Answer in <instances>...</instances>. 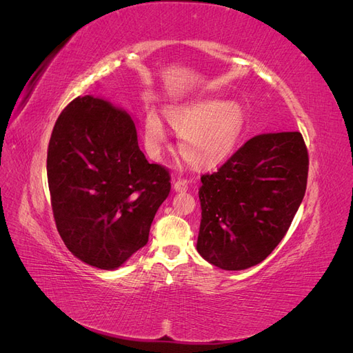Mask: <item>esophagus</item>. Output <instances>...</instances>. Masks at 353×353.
<instances>
[{"mask_svg": "<svg viewBox=\"0 0 353 353\" xmlns=\"http://www.w3.org/2000/svg\"><path fill=\"white\" fill-rule=\"evenodd\" d=\"M174 190L175 191H181V193H183V191H187L188 190V181L183 179V178L176 179L175 184H174Z\"/></svg>", "mask_w": 353, "mask_h": 353, "instance_id": "34e87169", "label": "esophagus"}]
</instances>
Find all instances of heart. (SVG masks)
Segmentation results:
<instances>
[{
    "label": "heart",
    "instance_id": "heart-1",
    "mask_svg": "<svg viewBox=\"0 0 353 353\" xmlns=\"http://www.w3.org/2000/svg\"><path fill=\"white\" fill-rule=\"evenodd\" d=\"M166 121L181 137L179 152L196 169H213L231 156L245 126V110L236 101L200 100L165 110ZM144 143L152 154H159L168 143L162 121L153 113L144 121Z\"/></svg>",
    "mask_w": 353,
    "mask_h": 353
}]
</instances>
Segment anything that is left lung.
I'll return each mask as SVG.
<instances>
[{
  "instance_id": "obj_1",
  "label": "left lung",
  "mask_w": 353,
  "mask_h": 353,
  "mask_svg": "<svg viewBox=\"0 0 353 353\" xmlns=\"http://www.w3.org/2000/svg\"><path fill=\"white\" fill-rule=\"evenodd\" d=\"M309 157L301 132L252 138L216 172L201 176L197 252L227 271L268 258L303 200Z\"/></svg>"
}]
</instances>
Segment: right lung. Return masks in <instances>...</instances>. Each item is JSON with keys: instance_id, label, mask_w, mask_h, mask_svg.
<instances>
[{"instance_id": "add662e5", "label": "right lung", "mask_w": 353, "mask_h": 353, "mask_svg": "<svg viewBox=\"0 0 353 353\" xmlns=\"http://www.w3.org/2000/svg\"><path fill=\"white\" fill-rule=\"evenodd\" d=\"M47 176L61 240L100 270L119 268L144 248L170 191L169 170L147 162L131 116L92 95L74 99L60 113Z\"/></svg>"}]
</instances>
